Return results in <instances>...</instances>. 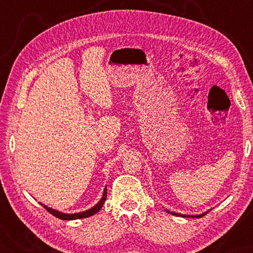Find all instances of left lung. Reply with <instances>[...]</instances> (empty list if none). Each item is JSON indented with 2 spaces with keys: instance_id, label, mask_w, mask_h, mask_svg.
<instances>
[{
  "instance_id": "8db88e82",
  "label": "left lung",
  "mask_w": 253,
  "mask_h": 253,
  "mask_svg": "<svg viewBox=\"0 0 253 253\" xmlns=\"http://www.w3.org/2000/svg\"><path fill=\"white\" fill-rule=\"evenodd\" d=\"M169 212V211H168ZM171 214H173V215H177V216H181V217H201V216H203L204 214H201V215H197V216H195V215H182V214H178V213H174V212H171Z\"/></svg>"
}]
</instances>
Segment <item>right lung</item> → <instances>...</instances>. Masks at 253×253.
Masks as SVG:
<instances>
[{
  "instance_id": "right-lung-1",
  "label": "right lung",
  "mask_w": 253,
  "mask_h": 253,
  "mask_svg": "<svg viewBox=\"0 0 253 253\" xmlns=\"http://www.w3.org/2000/svg\"><path fill=\"white\" fill-rule=\"evenodd\" d=\"M106 200V189H104V192H103V197H102V199L100 200V202L96 204V206H94L93 208H91L89 210H87V211L84 212H80V213H76V214H65V213H61L58 211H55V210H53L51 208H47L46 206H42L44 207V209L46 210L47 212H50L52 215H54L55 217L57 218H61V219H66V221H71V219H78V218H84V217H89V216H92L93 214H95L98 211H100V209L102 208V206H103L104 202Z\"/></svg>"
}]
</instances>
